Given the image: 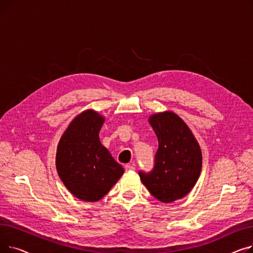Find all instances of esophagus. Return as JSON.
Wrapping results in <instances>:
<instances>
[{
	"label": "esophagus",
	"mask_w": 253,
	"mask_h": 253,
	"mask_svg": "<svg viewBox=\"0 0 253 253\" xmlns=\"http://www.w3.org/2000/svg\"><path fill=\"white\" fill-rule=\"evenodd\" d=\"M125 170L126 171H131V170H134V166L132 164H126L125 165Z\"/></svg>",
	"instance_id": "1"
}]
</instances>
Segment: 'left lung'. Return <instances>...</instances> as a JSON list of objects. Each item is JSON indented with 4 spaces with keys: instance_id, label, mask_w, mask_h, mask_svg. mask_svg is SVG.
I'll list each match as a JSON object with an SVG mask.
<instances>
[{
    "instance_id": "left-lung-1",
    "label": "left lung",
    "mask_w": 253,
    "mask_h": 253,
    "mask_svg": "<svg viewBox=\"0 0 253 253\" xmlns=\"http://www.w3.org/2000/svg\"><path fill=\"white\" fill-rule=\"evenodd\" d=\"M159 148L150 172L139 171L141 182L163 203L173 202L188 195L200 175L202 154L192 131L172 112L150 118Z\"/></svg>"
}]
</instances>
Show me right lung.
I'll list each match as a JSON object with an SVG mask.
<instances>
[{"label":"right lung","mask_w":253,"mask_h":253,"mask_svg":"<svg viewBox=\"0 0 253 253\" xmlns=\"http://www.w3.org/2000/svg\"><path fill=\"white\" fill-rule=\"evenodd\" d=\"M104 119L94 111L79 115L61 136L56 168L60 179L77 198L95 202L108 194L124 173L99 140Z\"/></svg>","instance_id":"1"}]
</instances>
